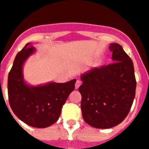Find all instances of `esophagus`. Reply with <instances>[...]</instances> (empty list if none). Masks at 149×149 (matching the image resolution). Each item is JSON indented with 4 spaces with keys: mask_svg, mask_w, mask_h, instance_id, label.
Here are the masks:
<instances>
[{
    "mask_svg": "<svg viewBox=\"0 0 149 149\" xmlns=\"http://www.w3.org/2000/svg\"><path fill=\"white\" fill-rule=\"evenodd\" d=\"M81 81H79V80H77V82L75 83V89H78L79 87H80V86H81Z\"/></svg>",
    "mask_w": 149,
    "mask_h": 149,
    "instance_id": "esophagus-1",
    "label": "esophagus"
}]
</instances>
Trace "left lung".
<instances>
[{"label":"left lung","instance_id":"obj_1","mask_svg":"<svg viewBox=\"0 0 149 149\" xmlns=\"http://www.w3.org/2000/svg\"><path fill=\"white\" fill-rule=\"evenodd\" d=\"M113 63L94 68L81 75V110L92 127L106 129L120 124L128 114L135 98L134 63L122 46L111 43Z\"/></svg>","mask_w":149,"mask_h":149}]
</instances>
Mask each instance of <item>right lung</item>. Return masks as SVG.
<instances>
[{
	"mask_svg": "<svg viewBox=\"0 0 149 149\" xmlns=\"http://www.w3.org/2000/svg\"><path fill=\"white\" fill-rule=\"evenodd\" d=\"M31 44H26L15 56L8 75V96L12 110L18 119L32 127L45 128L58 120L63 104L74 89L76 79L36 86L27 83L24 65L36 51Z\"/></svg>",
	"mask_w": 149,
	"mask_h": 149,
	"instance_id": "add662e5",
	"label": "right lung"
}]
</instances>
